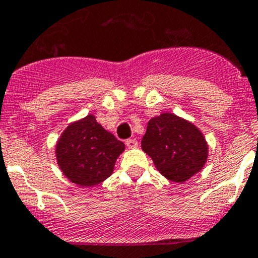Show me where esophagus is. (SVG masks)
<instances>
[{"label": "esophagus", "instance_id": "34e87169", "mask_svg": "<svg viewBox=\"0 0 258 258\" xmlns=\"http://www.w3.org/2000/svg\"><path fill=\"white\" fill-rule=\"evenodd\" d=\"M126 145L128 148H136L137 147V141L135 139H130L126 141Z\"/></svg>", "mask_w": 258, "mask_h": 258}]
</instances>
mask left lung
<instances>
[{"instance_id": "left-lung-1", "label": "left lung", "mask_w": 258, "mask_h": 258, "mask_svg": "<svg viewBox=\"0 0 258 258\" xmlns=\"http://www.w3.org/2000/svg\"><path fill=\"white\" fill-rule=\"evenodd\" d=\"M141 147L161 175L181 183L202 170L209 155L202 132L191 122L168 112L148 121Z\"/></svg>"}]
</instances>
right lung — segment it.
I'll return each mask as SVG.
<instances>
[{
  "label": "right lung",
  "mask_w": 258,
  "mask_h": 258,
  "mask_svg": "<svg viewBox=\"0 0 258 258\" xmlns=\"http://www.w3.org/2000/svg\"><path fill=\"white\" fill-rule=\"evenodd\" d=\"M124 144L106 131L93 114L70 124L56 145L63 175L74 183L92 187L110 177Z\"/></svg>",
  "instance_id": "obj_1"
}]
</instances>
